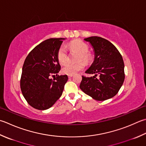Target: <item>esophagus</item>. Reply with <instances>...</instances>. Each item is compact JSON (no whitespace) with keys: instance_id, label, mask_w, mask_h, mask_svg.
<instances>
[{"instance_id":"1","label":"esophagus","mask_w":146,"mask_h":146,"mask_svg":"<svg viewBox=\"0 0 146 146\" xmlns=\"http://www.w3.org/2000/svg\"><path fill=\"white\" fill-rule=\"evenodd\" d=\"M73 76V75H68V78H71V77Z\"/></svg>"}]
</instances>
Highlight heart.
<instances>
[{
  "instance_id": "b5f03b06",
  "label": "heart",
  "mask_w": 146,
  "mask_h": 146,
  "mask_svg": "<svg viewBox=\"0 0 146 146\" xmlns=\"http://www.w3.org/2000/svg\"><path fill=\"white\" fill-rule=\"evenodd\" d=\"M71 50L80 54L77 61H80L76 63H68L69 61V56H68L66 47L62 45L59 47L58 51V61L60 64H66L62 68V72L66 75H73L75 73H78V71H82L84 69L85 64H88L90 61L91 56L90 53L88 52L89 47L88 45L84 42L81 40H75L71 42L68 45Z\"/></svg>"
}]
</instances>
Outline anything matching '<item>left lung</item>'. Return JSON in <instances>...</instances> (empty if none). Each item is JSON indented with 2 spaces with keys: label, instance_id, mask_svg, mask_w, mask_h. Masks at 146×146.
Masks as SVG:
<instances>
[{
  "label": "left lung",
  "instance_id": "left-lung-1",
  "mask_svg": "<svg viewBox=\"0 0 146 146\" xmlns=\"http://www.w3.org/2000/svg\"><path fill=\"white\" fill-rule=\"evenodd\" d=\"M84 40L90 43L95 52L94 61L85 73L95 75L82 76L80 88L97 101L112 98L118 92L125 80L121 54L112 43L102 37L91 36Z\"/></svg>",
  "mask_w": 146,
  "mask_h": 146
}]
</instances>
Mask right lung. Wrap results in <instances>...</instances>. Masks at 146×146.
<instances>
[{
    "label": "right lung",
    "mask_w": 146,
    "mask_h": 146,
    "mask_svg": "<svg viewBox=\"0 0 146 146\" xmlns=\"http://www.w3.org/2000/svg\"><path fill=\"white\" fill-rule=\"evenodd\" d=\"M64 38H49L41 42L26 58L20 79L23 95L31 107L47 110L61 96L68 76L61 70L57 54ZM56 75L53 80L50 76Z\"/></svg>",
    "instance_id": "1"
}]
</instances>
